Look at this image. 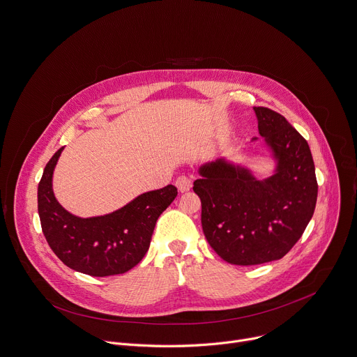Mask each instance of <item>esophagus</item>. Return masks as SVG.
<instances>
[{
    "mask_svg": "<svg viewBox=\"0 0 357 357\" xmlns=\"http://www.w3.org/2000/svg\"><path fill=\"white\" fill-rule=\"evenodd\" d=\"M176 185L177 188L181 191V192H185L191 188V180L187 177V176H180L177 180H176Z\"/></svg>",
    "mask_w": 357,
    "mask_h": 357,
    "instance_id": "34e87169",
    "label": "esophagus"
}]
</instances>
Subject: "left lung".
<instances>
[{"label":"left lung","instance_id":"obj_1","mask_svg":"<svg viewBox=\"0 0 357 357\" xmlns=\"http://www.w3.org/2000/svg\"><path fill=\"white\" fill-rule=\"evenodd\" d=\"M254 112L275 163L272 174L258 178L245 165L220 157L200 166L192 187L202 200L208 244L234 265H258L287 255L302 236L318 199L307 142L282 114L261 106Z\"/></svg>","mask_w":357,"mask_h":357}]
</instances>
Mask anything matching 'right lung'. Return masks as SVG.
Wrapping results in <instances>:
<instances>
[{
  "instance_id": "obj_1",
  "label": "right lung",
  "mask_w": 357,
  "mask_h": 357,
  "mask_svg": "<svg viewBox=\"0 0 357 357\" xmlns=\"http://www.w3.org/2000/svg\"><path fill=\"white\" fill-rule=\"evenodd\" d=\"M62 150L52 155L38 185V214L51 250L66 266L91 276L128 272L146 255L155 221L177 197V188L169 184L113 213L77 217L58 203L52 188Z\"/></svg>"
}]
</instances>
